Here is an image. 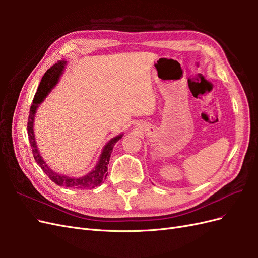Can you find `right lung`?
Instances as JSON below:
<instances>
[{
	"mask_svg": "<svg viewBox=\"0 0 258 258\" xmlns=\"http://www.w3.org/2000/svg\"><path fill=\"white\" fill-rule=\"evenodd\" d=\"M66 63L67 61H63V60L58 61L56 64H53L50 69H48L43 76L40 86H38L37 91L34 96L33 102L31 104V108H30V114L28 118L29 141H30L31 147H32V153H33V157L35 161L38 163V166L41 167V169L46 174H47V176L54 184H57L59 186L71 187V188H75V189H90V188H93V187L100 186L106 178L107 165H108V161H110L111 154L113 152V147L122 138V135L117 136L113 138L111 141H108V143L104 146L102 153L100 155V159L95 169H93L88 174H86L82 177H70L67 175H61L53 172V171L46 165L45 161L42 158V156L40 155V153H38L35 138H34L33 123H34L35 112L37 110L38 105L43 102L46 96L48 95L49 91L58 83L60 76L64 70Z\"/></svg>",
	"mask_w": 258,
	"mask_h": 258,
	"instance_id": "obj_1",
	"label": "right lung"
}]
</instances>
